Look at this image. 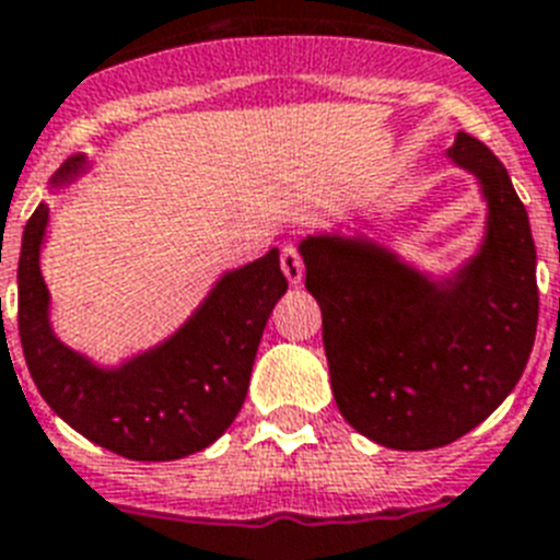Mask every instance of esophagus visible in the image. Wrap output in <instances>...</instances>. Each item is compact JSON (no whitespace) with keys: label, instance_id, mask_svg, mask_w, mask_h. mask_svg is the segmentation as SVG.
Segmentation results:
<instances>
[{"label":"esophagus","instance_id":"esophagus-1","mask_svg":"<svg viewBox=\"0 0 560 560\" xmlns=\"http://www.w3.org/2000/svg\"><path fill=\"white\" fill-rule=\"evenodd\" d=\"M280 269H283L285 280L291 285L303 283V257H300L298 248L283 246V252H280Z\"/></svg>","mask_w":560,"mask_h":560}]
</instances>
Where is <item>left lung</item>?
<instances>
[{
  "label": "left lung",
  "instance_id": "obj_1",
  "mask_svg": "<svg viewBox=\"0 0 560 560\" xmlns=\"http://www.w3.org/2000/svg\"><path fill=\"white\" fill-rule=\"evenodd\" d=\"M446 160L483 200L475 252L446 271L406 260L369 234L300 240L306 289L320 303L337 409L386 450H438L506 400L538 326L535 243L503 163L457 131Z\"/></svg>",
  "mask_w": 560,
  "mask_h": 560
}]
</instances>
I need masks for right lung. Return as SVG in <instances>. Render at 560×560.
<instances>
[{
	"label": "right lung",
	"instance_id": "right-lung-1",
	"mask_svg": "<svg viewBox=\"0 0 560 560\" xmlns=\"http://www.w3.org/2000/svg\"><path fill=\"white\" fill-rule=\"evenodd\" d=\"M91 160L68 156L48 179L62 194L85 177ZM50 206H36L22 231L20 340L45 404L82 438L128 460H177L206 450L234 423L271 308L289 283L280 252L225 269L206 298L160 343L103 363L77 352L54 329V298L42 277Z\"/></svg>",
	"mask_w": 560,
	"mask_h": 560
}]
</instances>
